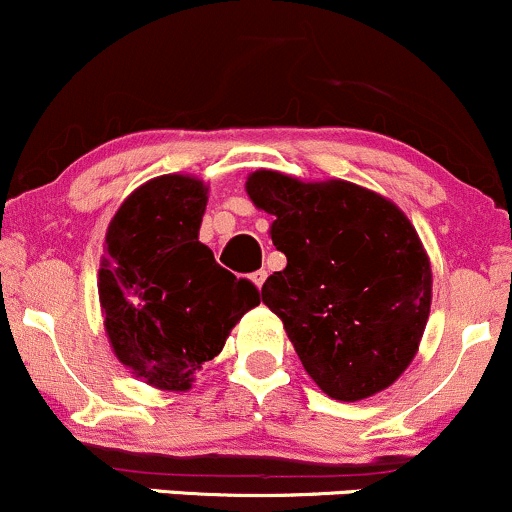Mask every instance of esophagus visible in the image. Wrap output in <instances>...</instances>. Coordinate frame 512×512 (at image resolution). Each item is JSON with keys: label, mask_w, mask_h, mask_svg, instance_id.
Segmentation results:
<instances>
[{"label": "esophagus", "mask_w": 512, "mask_h": 512, "mask_svg": "<svg viewBox=\"0 0 512 512\" xmlns=\"http://www.w3.org/2000/svg\"><path fill=\"white\" fill-rule=\"evenodd\" d=\"M266 278H268V273L263 271V268H261V271H256L254 275H251V280H254L256 287H263V283H266Z\"/></svg>", "instance_id": "obj_1"}]
</instances>
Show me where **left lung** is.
Returning <instances> with one entry per match:
<instances>
[{"instance_id": "8db88e82", "label": "left lung", "mask_w": 512, "mask_h": 512, "mask_svg": "<svg viewBox=\"0 0 512 512\" xmlns=\"http://www.w3.org/2000/svg\"><path fill=\"white\" fill-rule=\"evenodd\" d=\"M275 217L285 271L261 287L304 370L333 399L389 387L411 358L430 312V261L406 215L348 181L302 183L278 171L246 181Z\"/></svg>"}]
</instances>
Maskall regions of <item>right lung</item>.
I'll return each mask as SVG.
<instances>
[{
    "instance_id": "right-lung-1",
    "label": "right lung",
    "mask_w": 512,
    "mask_h": 512,
    "mask_svg": "<svg viewBox=\"0 0 512 512\" xmlns=\"http://www.w3.org/2000/svg\"><path fill=\"white\" fill-rule=\"evenodd\" d=\"M208 188L159 176L120 205L108 225L99 297L118 360L171 392L191 387L225 346L232 326L261 302L198 241Z\"/></svg>"
}]
</instances>
